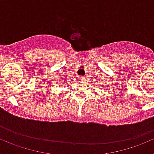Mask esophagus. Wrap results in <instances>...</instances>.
Here are the masks:
<instances>
[{
  "instance_id": "1",
  "label": "esophagus",
  "mask_w": 154,
  "mask_h": 154,
  "mask_svg": "<svg viewBox=\"0 0 154 154\" xmlns=\"http://www.w3.org/2000/svg\"><path fill=\"white\" fill-rule=\"evenodd\" d=\"M83 77H79V80H83Z\"/></svg>"
}]
</instances>
